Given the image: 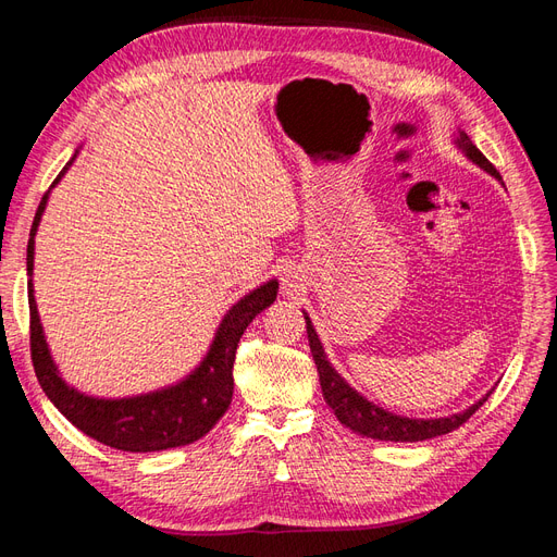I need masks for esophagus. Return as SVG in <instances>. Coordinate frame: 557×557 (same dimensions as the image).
<instances>
[{"label":"esophagus","instance_id":"esophagus-1","mask_svg":"<svg viewBox=\"0 0 557 557\" xmlns=\"http://www.w3.org/2000/svg\"><path fill=\"white\" fill-rule=\"evenodd\" d=\"M283 285H285V290H295V288H297L293 276H285V278H283Z\"/></svg>","mask_w":557,"mask_h":557}]
</instances>
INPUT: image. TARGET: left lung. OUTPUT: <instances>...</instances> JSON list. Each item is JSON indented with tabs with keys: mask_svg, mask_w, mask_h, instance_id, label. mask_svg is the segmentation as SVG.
<instances>
[{
	"mask_svg": "<svg viewBox=\"0 0 557 557\" xmlns=\"http://www.w3.org/2000/svg\"><path fill=\"white\" fill-rule=\"evenodd\" d=\"M458 146L465 158L474 162L476 166L485 174H491L493 178H497L502 183L499 172L495 166L485 160V156L481 150L471 144V139L467 137L465 129H458V137L453 141ZM504 185V183H502ZM305 320H307V334H309V346H311V356L313 362L318 367V376H320V387H323V397L330 404V409L334 411V416L339 418V423L346 425L348 430L358 432L362 436H369V440H379V442H425V440H434V436H442L453 432L455 428H460L465 420L471 418V413H476L481 404L491 397L493 391H487L479 401L471 404L469 409L453 413V416H444V418H409V416H399L387 411L379 404H374L372 399H367L362 393H358L336 369L332 367V362L325 356V348L318 339V332L311 323V318L307 311Z\"/></svg>",
	"mask_w": 557,
	"mask_h": 557,
	"instance_id": "left-lung-1",
	"label": "left lung"
}]
</instances>
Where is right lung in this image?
Returning a JSON list of instances; mask_svg holds the SVG:
<instances>
[{
	"instance_id": "1",
	"label": "right lung",
	"mask_w": 557,
	"mask_h": 557,
	"mask_svg": "<svg viewBox=\"0 0 557 557\" xmlns=\"http://www.w3.org/2000/svg\"><path fill=\"white\" fill-rule=\"evenodd\" d=\"M74 158L64 164L60 176L50 185L55 188L60 178L70 172ZM50 190L41 197L35 223L29 230L27 242V293H29V348L32 362H35L37 379L46 397L53 407L76 425L83 434L92 436L95 442L107 444L117 450L129 453H156L166 448L188 446L201 440L218 420L227 411L234 393V352L246 327L260 311L274 305L278 293V281L269 278L256 290L244 295L237 305H232L218 325L207 356L193 369V372L172 383L158 387V391L132 395V397H95L76 391L66 383L60 369L50 356V348L44 334V325L35 299V237L46 211Z\"/></svg>"
}]
</instances>
